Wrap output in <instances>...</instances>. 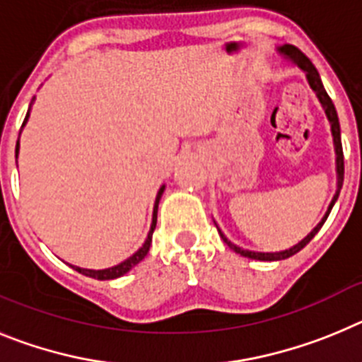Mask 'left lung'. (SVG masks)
<instances>
[{"instance_id":"1","label":"left lung","mask_w":362,"mask_h":362,"mask_svg":"<svg viewBox=\"0 0 362 362\" xmlns=\"http://www.w3.org/2000/svg\"><path fill=\"white\" fill-rule=\"evenodd\" d=\"M276 52H279V54H281L286 62H290L291 65L298 67L300 71L304 72V74H306L308 83H310L312 90L317 94V98H319L320 105H322V109H325L326 118H328V122H329V129H332L333 149H335V173H337V187H335V194H333L332 202H329L328 209H326L325 216L320 218L319 224H317L315 228H313L312 231H310V233L303 238V240L297 242L295 246L288 247V250H282V251L244 250V247L237 246V244H233V242L229 240V238L226 237L222 231H220L218 226H216V229H218V233H220V237H222V240H224L226 244H228V246L235 251V253H238V255H242V257H247V259H255V260H284V259H288V257L295 255V253H298V251L303 250L308 242L312 240V238L319 233V229L322 228V224L326 222L329 211H332V207L335 206V202H337L339 193H341V187H342V180H344V156H342V146H341V125H339V118H337V111H335V105H333V102L329 100L325 86H322V81H320L319 72H317V69L313 67L312 62H310V59H308L306 56H304L303 52L297 49V47H293V45L276 47Z\"/></svg>"}]
</instances>
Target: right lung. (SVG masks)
<instances>
[{"label":"right lung","mask_w":362,"mask_h":362,"mask_svg":"<svg viewBox=\"0 0 362 362\" xmlns=\"http://www.w3.org/2000/svg\"><path fill=\"white\" fill-rule=\"evenodd\" d=\"M34 100H36V96H34L33 102H30L29 111H27V116H25L21 129L25 127V124H27V122H29L30 109H33ZM18 153H20V138H18V144H16V158H18ZM163 191H165V184H162V187H160L158 193H156L155 206H153V220H151V228H149V233H147L146 242H144L142 246L138 247L136 251H134L133 255L127 257L125 260H122L120 264H116V266H111V268H105V269H87V268H80V266H72V264H71V268L76 269V272H80V273H83V275H87V276L98 279V281H112V279H118V276H122V275H125L127 272H131V269H133L134 266L140 262V260L146 259V255L149 253L151 242H153V231H155V228H156V213H158V204H160V199H162Z\"/></svg>","instance_id":"1"}]
</instances>
